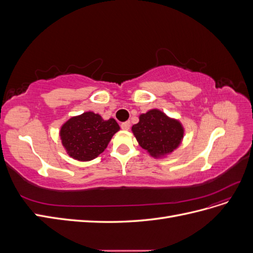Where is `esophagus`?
Returning a JSON list of instances; mask_svg holds the SVG:
<instances>
[{"mask_svg": "<svg viewBox=\"0 0 253 253\" xmlns=\"http://www.w3.org/2000/svg\"><path fill=\"white\" fill-rule=\"evenodd\" d=\"M129 127H131V124H129V121L122 122V124H121V128L122 129H129Z\"/></svg>", "mask_w": 253, "mask_h": 253, "instance_id": "esophagus-1", "label": "esophagus"}]
</instances>
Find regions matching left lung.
<instances>
[{
  "instance_id": "left-lung-1",
  "label": "left lung",
  "mask_w": 253,
  "mask_h": 253,
  "mask_svg": "<svg viewBox=\"0 0 253 253\" xmlns=\"http://www.w3.org/2000/svg\"><path fill=\"white\" fill-rule=\"evenodd\" d=\"M132 131L140 147L154 157L169 154L178 147L183 137L180 122L158 110L140 115L139 122L132 126Z\"/></svg>"
}]
</instances>
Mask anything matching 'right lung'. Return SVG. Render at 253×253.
<instances>
[{"label":"right lung","instance_id":"right-lung-1","mask_svg":"<svg viewBox=\"0 0 253 253\" xmlns=\"http://www.w3.org/2000/svg\"><path fill=\"white\" fill-rule=\"evenodd\" d=\"M119 128L115 119L103 120L100 115L86 112L67 120L61 127L60 136L68 154L87 162L101 154Z\"/></svg>","mask_w":253,"mask_h":253}]
</instances>
